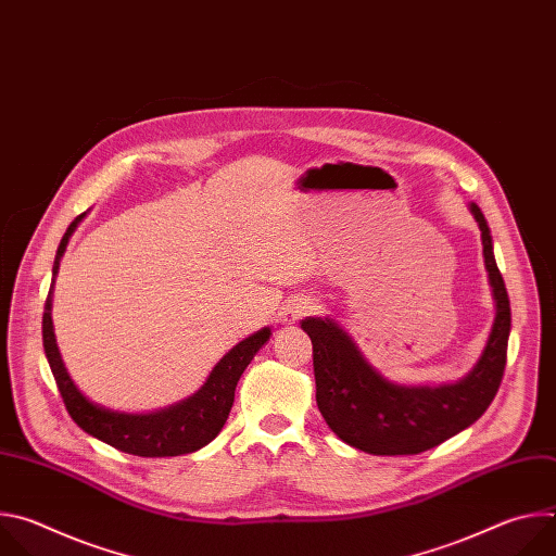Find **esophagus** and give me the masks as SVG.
I'll return each instance as SVG.
<instances>
[{
	"label": "esophagus",
	"mask_w": 556,
	"mask_h": 556,
	"mask_svg": "<svg viewBox=\"0 0 556 556\" xmlns=\"http://www.w3.org/2000/svg\"><path fill=\"white\" fill-rule=\"evenodd\" d=\"M314 309V305H309V303H294L290 309H286V314H283V321L286 324H294V321H299L301 316H305V314H309Z\"/></svg>",
	"instance_id": "esophagus-1"
}]
</instances>
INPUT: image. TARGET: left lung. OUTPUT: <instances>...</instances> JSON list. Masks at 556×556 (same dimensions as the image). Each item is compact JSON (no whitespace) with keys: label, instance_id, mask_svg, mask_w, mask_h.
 I'll return each instance as SVG.
<instances>
[{"label":"left lung","instance_id":"left-lung-1","mask_svg":"<svg viewBox=\"0 0 556 556\" xmlns=\"http://www.w3.org/2000/svg\"><path fill=\"white\" fill-rule=\"evenodd\" d=\"M470 211L482 230L497 314L480 363L457 384H391L365 363L337 324L312 316L301 321L312 339L316 405L328 427L350 446L371 455H416L470 427L493 403L506 369L510 299L493 255L489 224L478 204H470Z\"/></svg>","mask_w":556,"mask_h":556}]
</instances>
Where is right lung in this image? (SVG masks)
<instances>
[{
	"label": "right lung",
	"mask_w": 556,
	"mask_h": 556,
	"mask_svg": "<svg viewBox=\"0 0 556 556\" xmlns=\"http://www.w3.org/2000/svg\"><path fill=\"white\" fill-rule=\"evenodd\" d=\"M81 217L84 213L74 217V222L67 226L63 240L56 249L52 275H56L59 260L63 257L70 235L74 232L76 224L81 222ZM50 296H52V286H50V292L46 299V312H43V350L70 418L86 433L108 442L110 446L123 453L140 455V457H174V455L193 453L204 444H208L222 431L230 414L237 380H240V376L244 374L253 356L270 337V330L264 328L257 334L242 341L240 345H235L215 365L204 387L195 395H191L189 401L176 407L149 414V416L114 414L92 405L67 376L56 348L54 332H52Z\"/></svg>",
	"instance_id": "add662e5"
}]
</instances>
